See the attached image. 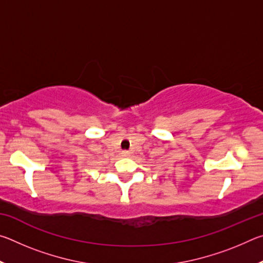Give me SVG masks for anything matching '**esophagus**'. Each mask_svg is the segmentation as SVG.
<instances>
[{
  "label": "esophagus",
  "mask_w": 263,
  "mask_h": 263,
  "mask_svg": "<svg viewBox=\"0 0 263 263\" xmlns=\"http://www.w3.org/2000/svg\"><path fill=\"white\" fill-rule=\"evenodd\" d=\"M122 157H128V155H130L131 154V152H130V151H122Z\"/></svg>",
  "instance_id": "obj_1"
}]
</instances>
